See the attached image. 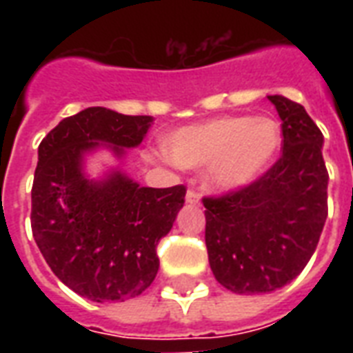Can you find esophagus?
I'll return each mask as SVG.
<instances>
[{"mask_svg": "<svg viewBox=\"0 0 353 353\" xmlns=\"http://www.w3.org/2000/svg\"><path fill=\"white\" fill-rule=\"evenodd\" d=\"M187 203L190 205H198L199 203V192L194 190V188H188L187 190Z\"/></svg>", "mask_w": 353, "mask_h": 353, "instance_id": "obj_1", "label": "esophagus"}]
</instances>
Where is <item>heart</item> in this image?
<instances>
[{"label": "heart", "mask_w": 353, "mask_h": 353, "mask_svg": "<svg viewBox=\"0 0 353 353\" xmlns=\"http://www.w3.org/2000/svg\"><path fill=\"white\" fill-rule=\"evenodd\" d=\"M280 143L282 130L273 119L229 115L177 130L166 148L179 166L207 165L205 183L210 188L234 190L271 165Z\"/></svg>", "instance_id": "1"}]
</instances>
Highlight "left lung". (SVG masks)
Returning a JSON list of instances; mask_svg holds the SVG:
<instances>
[{"label":"left lung","mask_w":353,"mask_h":353,"mask_svg":"<svg viewBox=\"0 0 353 353\" xmlns=\"http://www.w3.org/2000/svg\"><path fill=\"white\" fill-rule=\"evenodd\" d=\"M268 99L282 119L280 157L245 187L203 198L210 269L240 295L271 293L299 276L328 216L323 132L299 102Z\"/></svg>","instance_id":"obj_1"}]
</instances>
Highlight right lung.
I'll list each match as a JSON object with an SVG mask.
<instances>
[{
    "mask_svg": "<svg viewBox=\"0 0 353 353\" xmlns=\"http://www.w3.org/2000/svg\"><path fill=\"white\" fill-rule=\"evenodd\" d=\"M152 117L85 108L60 121L38 146L30 227L63 284L93 302H122L154 282L157 243L185 203V185L139 187L115 172L106 181L82 174V155L99 143L113 152L141 144Z\"/></svg>",
    "mask_w": 353,
    "mask_h": 353,
    "instance_id": "obj_1",
    "label": "right lung"
}]
</instances>
